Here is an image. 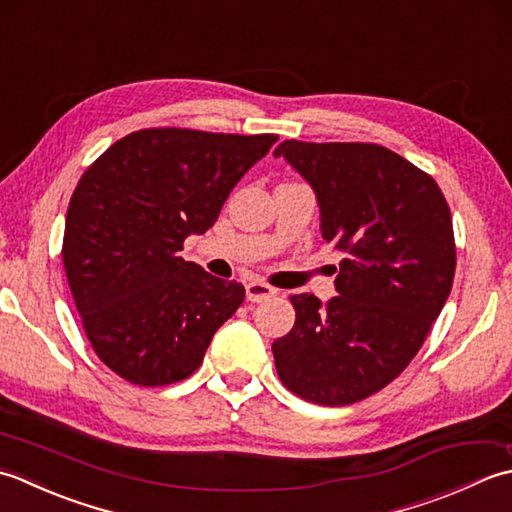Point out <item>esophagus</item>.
<instances>
[{"label": "esophagus", "instance_id": "34e87169", "mask_svg": "<svg viewBox=\"0 0 512 512\" xmlns=\"http://www.w3.org/2000/svg\"><path fill=\"white\" fill-rule=\"evenodd\" d=\"M245 289H247V300L252 302H263L271 296H276V289L263 283V280H252V283L245 285Z\"/></svg>", "mask_w": 512, "mask_h": 512}]
</instances>
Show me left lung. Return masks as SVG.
Masks as SVG:
<instances>
[{
    "label": "left lung",
    "instance_id": "left-lung-1",
    "mask_svg": "<svg viewBox=\"0 0 512 512\" xmlns=\"http://www.w3.org/2000/svg\"><path fill=\"white\" fill-rule=\"evenodd\" d=\"M274 154L314 187L322 238L342 254L325 307L289 298L296 322L271 344L278 378L307 402H360L409 367L451 294V210L431 174L378 143L289 139Z\"/></svg>",
    "mask_w": 512,
    "mask_h": 512
}]
</instances>
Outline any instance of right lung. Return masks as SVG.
Instances as JSON below:
<instances>
[{"instance_id": "obj_1", "label": "right lung", "mask_w": 512, "mask_h": 512, "mask_svg": "<svg viewBox=\"0 0 512 512\" xmlns=\"http://www.w3.org/2000/svg\"><path fill=\"white\" fill-rule=\"evenodd\" d=\"M276 134L145 128L112 143L72 192L66 278L99 360L139 387L181 382L201 367L245 287L179 256L210 229L234 185Z\"/></svg>"}]
</instances>
